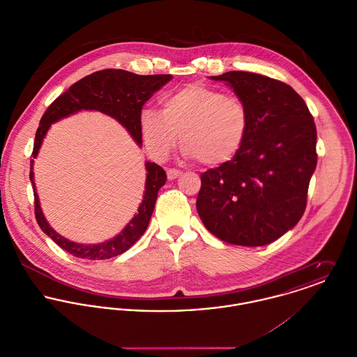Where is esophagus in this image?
I'll return each mask as SVG.
<instances>
[{
	"label": "esophagus",
	"mask_w": 357,
	"mask_h": 357,
	"mask_svg": "<svg viewBox=\"0 0 357 357\" xmlns=\"http://www.w3.org/2000/svg\"><path fill=\"white\" fill-rule=\"evenodd\" d=\"M166 173H167V178H169V180H174V178H177V177L181 176V172L177 170V169H167Z\"/></svg>",
	"instance_id": "obj_1"
}]
</instances>
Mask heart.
Returning a JSON list of instances; mask_svg holds the SVG:
<instances>
[{
	"label": "heart",
	"instance_id": "obj_1",
	"mask_svg": "<svg viewBox=\"0 0 357 357\" xmlns=\"http://www.w3.org/2000/svg\"><path fill=\"white\" fill-rule=\"evenodd\" d=\"M250 129V114L236 96L204 84H188L162 100V114L144 108L140 136L153 158L162 160L177 146L207 167H220L236 158Z\"/></svg>",
	"mask_w": 357,
	"mask_h": 357
}]
</instances>
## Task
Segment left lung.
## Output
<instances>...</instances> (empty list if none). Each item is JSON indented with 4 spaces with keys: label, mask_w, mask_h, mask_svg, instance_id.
<instances>
[{
    "label": "left lung",
    "mask_w": 357,
    "mask_h": 357,
    "mask_svg": "<svg viewBox=\"0 0 357 357\" xmlns=\"http://www.w3.org/2000/svg\"><path fill=\"white\" fill-rule=\"evenodd\" d=\"M225 81L249 108L250 129L229 163L201 174L197 210L222 242L264 246L303 217L316 169V126L304 99L287 84L248 71Z\"/></svg>",
    "instance_id": "left-lung-1"
}]
</instances>
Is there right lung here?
<instances>
[{"label":"right lung","mask_w":357,"mask_h":357,"mask_svg":"<svg viewBox=\"0 0 357 357\" xmlns=\"http://www.w3.org/2000/svg\"><path fill=\"white\" fill-rule=\"evenodd\" d=\"M172 79L169 74L158 75H137L125 70L107 68L85 78L79 79L61 93L52 102L40 121V126L36 132V142L30 162V180L34 190V211L40 228L51 238L52 241L68 252L70 255L85 259H105L125 253L130 249L140 236L146 232L150 218L153 215V207L158 198V191L166 183L165 170L153 163L146 162L147 178L143 202L139 207V213L129 221L119 235L99 245H79L60 236L48 221L45 220L40 207L38 195L36 192L33 163L34 158L41 149L43 140L51 128L52 123L68 116L79 109H98L115 118L122 126L128 129L132 137L139 146L143 144L140 136V114L144 102L153 98V93L159 91Z\"/></svg>","instance_id":"obj_1"}]
</instances>
